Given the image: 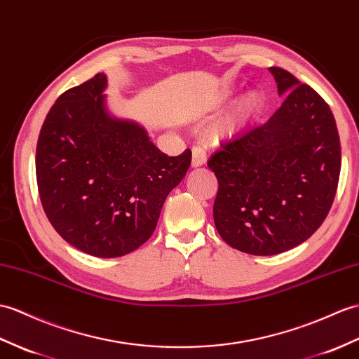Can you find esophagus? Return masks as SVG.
<instances>
[{
	"label": "esophagus",
	"instance_id": "obj_1",
	"mask_svg": "<svg viewBox=\"0 0 359 359\" xmlns=\"http://www.w3.org/2000/svg\"><path fill=\"white\" fill-rule=\"evenodd\" d=\"M205 161H206L205 149L202 147H194L193 148V159H191V165H193L194 168H196V166L203 165Z\"/></svg>",
	"mask_w": 359,
	"mask_h": 359
}]
</instances>
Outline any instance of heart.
<instances>
[{"label": "heart", "mask_w": 359, "mask_h": 359, "mask_svg": "<svg viewBox=\"0 0 359 359\" xmlns=\"http://www.w3.org/2000/svg\"><path fill=\"white\" fill-rule=\"evenodd\" d=\"M234 95V87L232 86H224L220 91L217 97L214 101V107H219L224 104L228 99ZM264 105V97L262 91L258 90H249L240 99L234 102L229 108V111L224 114V118L219 123L217 133L222 136H234L241 130H245L249 123H251L258 114H260L262 108Z\"/></svg>", "instance_id": "heart-1"}]
</instances>
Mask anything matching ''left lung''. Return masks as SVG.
I'll use <instances>...</instances> for the list:
<instances>
[{
	"label": "left lung",
	"mask_w": 359,
	"mask_h": 359,
	"mask_svg": "<svg viewBox=\"0 0 359 359\" xmlns=\"http://www.w3.org/2000/svg\"><path fill=\"white\" fill-rule=\"evenodd\" d=\"M278 95L272 118L223 144L208 166L219 180L214 223L237 251L275 255L309 238L337 194L341 147L335 118L316 91L271 67Z\"/></svg>",
	"instance_id": "obj_1"
}]
</instances>
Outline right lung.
Wrapping results in <instances>:
<instances>
[{"instance_id": "obj_1", "label": "right lung", "mask_w": 359, "mask_h": 359, "mask_svg": "<svg viewBox=\"0 0 359 359\" xmlns=\"http://www.w3.org/2000/svg\"><path fill=\"white\" fill-rule=\"evenodd\" d=\"M107 76L67 90L36 145V182L48 222L67 243L101 258L136 251L153 236L191 151L161 153L144 127L108 113Z\"/></svg>"}]
</instances>
